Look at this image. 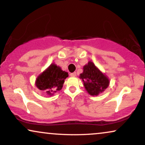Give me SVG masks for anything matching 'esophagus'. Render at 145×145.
Here are the masks:
<instances>
[{"label": "esophagus", "instance_id": "esophagus-1", "mask_svg": "<svg viewBox=\"0 0 145 145\" xmlns=\"http://www.w3.org/2000/svg\"><path fill=\"white\" fill-rule=\"evenodd\" d=\"M70 75H71V76H76V73L75 72H72V73H71Z\"/></svg>", "mask_w": 145, "mask_h": 145}]
</instances>
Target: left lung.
<instances>
[{
    "instance_id": "left-lung-1",
    "label": "left lung",
    "mask_w": 145,
    "mask_h": 145,
    "mask_svg": "<svg viewBox=\"0 0 145 145\" xmlns=\"http://www.w3.org/2000/svg\"><path fill=\"white\" fill-rule=\"evenodd\" d=\"M80 78H82L87 92L92 96H98L104 92L110 83L109 79L90 61L83 67V72L80 74Z\"/></svg>"
}]
</instances>
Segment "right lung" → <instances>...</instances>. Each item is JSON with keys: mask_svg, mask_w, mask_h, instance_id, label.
Here are the masks:
<instances>
[{"mask_svg": "<svg viewBox=\"0 0 145 145\" xmlns=\"http://www.w3.org/2000/svg\"><path fill=\"white\" fill-rule=\"evenodd\" d=\"M68 76V72L63 71L55 64H51L37 77L35 84L39 90H45L49 95H53V93L61 90L65 79Z\"/></svg>", "mask_w": 145, "mask_h": 145, "instance_id": "right-lung-1", "label": "right lung"}]
</instances>
